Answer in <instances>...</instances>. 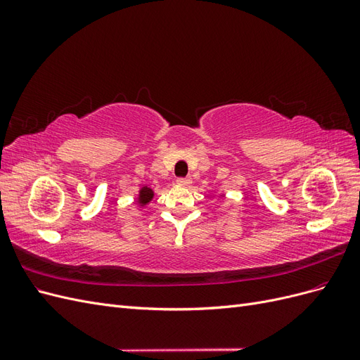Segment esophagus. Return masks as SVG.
Listing matches in <instances>:
<instances>
[{"label":"esophagus","mask_w":360,"mask_h":360,"mask_svg":"<svg viewBox=\"0 0 360 360\" xmlns=\"http://www.w3.org/2000/svg\"><path fill=\"white\" fill-rule=\"evenodd\" d=\"M192 183V180L189 177H181V179H177V184L179 186H189V184Z\"/></svg>","instance_id":"34e87169"}]
</instances>
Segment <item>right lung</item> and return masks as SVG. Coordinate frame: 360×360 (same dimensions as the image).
<instances>
[{"mask_svg":"<svg viewBox=\"0 0 360 360\" xmlns=\"http://www.w3.org/2000/svg\"><path fill=\"white\" fill-rule=\"evenodd\" d=\"M153 195H155L153 191H151L148 186L141 188L136 202H138L139 205H146V204H148L151 200H153Z\"/></svg>","mask_w":360,"mask_h":360,"instance_id":"obj_1","label":"right lung"}]
</instances>
